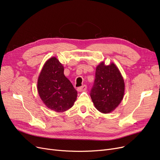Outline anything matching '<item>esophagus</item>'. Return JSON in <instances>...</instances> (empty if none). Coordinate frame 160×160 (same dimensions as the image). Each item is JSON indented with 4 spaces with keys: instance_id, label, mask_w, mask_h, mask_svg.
<instances>
[{
    "instance_id": "obj_1",
    "label": "esophagus",
    "mask_w": 160,
    "mask_h": 160,
    "mask_svg": "<svg viewBox=\"0 0 160 160\" xmlns=\"http://www.w3.org/2000/svg\"><path fill=\"white\" fill-rule=\"evenodd\" d=\"M87 89V86L85 85L81 86V87H79V88H77V91H78L79 92H81V91H85Z\"/></svg>"
}]
</instances>
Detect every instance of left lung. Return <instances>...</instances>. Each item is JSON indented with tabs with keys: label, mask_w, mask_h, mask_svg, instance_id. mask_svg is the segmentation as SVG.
I'll list each match as a JSON object with an SVG mask.
<instances>
[{
	"label": "left lung",
	"mask_w": 160,
	"mask_h": 160,
	"mask_svg": "<svg viewBox=\"0 0 160 160\" xmlns=\"http://www.w3.org/2000/svg\"><path fill=\"white\" fill-rule=\"evenodd\" d=\"M124 90L123 79L113 63L106 66L102 62L97 67L94 83L90 91L97 109L103 113L111 112L122 101Z\"/></svg>",
	"instance_id": "left-lung-1"
}]
</instances>
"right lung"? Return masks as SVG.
<instances>
[{"mask_svg":"<svg viewBox=\"0 0 160 160\" xmlns=\"http://www.w3.org/2000/svg\"><path fill=\"white\" fill-rule=\"evenodd\" d=\"M38 94L48 108L62 112L71 108L77 91L64 75L63 66L55 57L48 60L38 77Z\"/></svg>","mask_w":160,"mask_h":160,"instance_id":"add662e5","label":"right lung"}]
</instances>
